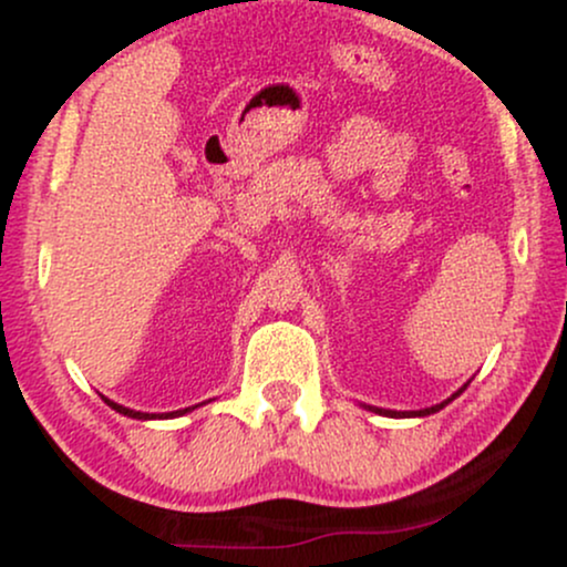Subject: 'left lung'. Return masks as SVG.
I'll list each match as a JSON object with an SVG mask.
<instances>
[{
  "label": "left lung",
  "mask_w": 567,
  "mask_h": 567,
  "mask_svg": "<svg viewBox=\"0 0 567 567\" xmlns=\"http://www.w3.org/2000/svg\"><path fill=\"white\" fill-rule=\"evenodd\" d=\"M466 389V386H464ZM464 389H458V392H455L451 400H455V396H458L461 392H464ZM451 400H445V402H440V405H432V408H424V410H405V413H396V410H383V408H373V405H368V410H375V413H381V415H410V419H413V415H429V413H437V410H442L447 405V402Z\"/></svg>",
  "instance_id": "obj_1"
}]
</instances>
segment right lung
Returning <instances> with one entry per match:
<instances>
[{
  "instance_id": "1",
  "label": "right lung",
  "mask_w": 567,
  "mask_h": 567,
  "mask_svg": "<svg viewBox=\"0 0 567 567\" xmlns=\"http://www.w3.org/2000/svg\"><path fill=\"white\" fill-rule=\"evenodd\" d=\"M103 400H106V396H103ZM106 405L114 408L116 413L130 415V419H138V421H148V419H175V415H184V413H188V410H194V408H184V410H173V413H141V410H130V408H125V405H116V402H112V400H106Z\"/></svg>"
}]
</instances>
